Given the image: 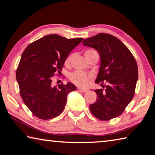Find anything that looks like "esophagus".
Masks as SVG:
<instances>
[{"instance_id":"obj_1","label":"esophagus","mask_w":155,"mask_h":155,"mask_svg":"<svg viewBox=\"0 0 155 155\" xmlns=\"http://www.w3.org/2000/svg\"><path fill=\"white\" fill-rule=\"evenodd\" d=\"M78 89L80 91H81L82 93H86V92L87 91V89H84V88H78Z\"/></svg>"}]
</instances>
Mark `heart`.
<instances>
[{
    "label": "heart",
    "instance_id": "heart-1",
    "mask_svg": "<svg viewBox=\"0 0 155 155\" xmlns=\"http://www.w3.org/2000/svg\"><path fill=\"white\" fill-rule=\"evenodd\" d=\"M95 51L94 50H88L85 52V55L88 59H89L91 57L92 54ZM73 54H71L68 57L66 58L65 64L67 65H69L71 63L72 59L73 58ZM93 77V73H87L82 71H75L69 75V80L72 83L74 84L77 86L80 87L85 88L88 87L90 83V80Z\"/></svg>",
    "mask_w": 155,
    "mask_h": 155
}]
</instances>
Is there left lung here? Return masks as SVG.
<instances>
[{
    "label": "left lung",
    "instance_id": "1",
    "mask_svg": "<svg viewBox=\"0 0 155 155\" xmlns=\"http://www.w3.org/2000/svg\"><path fill=\"white\" fill-rule=\"evenodd\" d=\"M83 45L99 53L101 67L95 83L106 84L94 91L97 99L90 105L91 112L101 120H111L123 113L134 97L138 79L137 61L129 49L109 34L88 38Z\"/></svg>",
    "mask_w": 155,
    "mask_h": 155
}]
</instances>
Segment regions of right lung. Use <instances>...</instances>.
Returning a JSON list of instances; mask_svg holds the SVG:
<instances>
[{
  "label": "right lung",
  "instance_id": "1",
  "mask_svg": "<svg viewBox=\"0 0 155 155\" xmlns=\"http://www.w3.org/2000/svg\"><path fill=\"white\" fill-rule=\"evenodd\" d=\"M83 40L49 35L28 45L22 52L16 81L23 101L35 117L48 120L63 111L67 94L76 87L71 83L53 86L52 78L62 71L68 54Z\"/></svg>",
  "mask_w": 155,
  "mask_h": 155
}]
</instances>
